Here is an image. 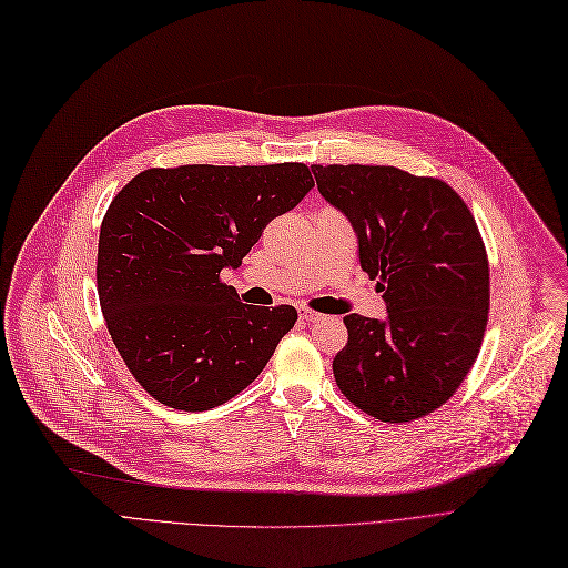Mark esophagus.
<instances>
[{
  "instance_id": "34e87169",
  "label": "esophagus",
  "mask_w": 568,
  "mask_h": 568,
  "mask_svg": "<svg viewBox=\"0 0 568 568\" xmlns=\"http://www.w3.org/2000/svg\"><path fill=\"white\" fill-rule=\"evenodd\" d=\"M321 313L318 311H311V308H300V321H306V323H313L318 321Z\"/></svg>"
}]
</instances>
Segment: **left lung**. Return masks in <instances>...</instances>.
Instances as JSON below:
<instances>
[{
	"mask_svg": "<svg viewBox=\"0 0 568 568\" xmlns=\"http://www.w3.org/2000/svg\"><path fill=\"white\" fill-rule=\"evenodd\" d=\"M348 217L386 321L348 313L332 369L355 407L405 424L443 407L477 361L489 318V260L466 201L395 165H311Z\"/></svg>",
	"mask_w": 568,
	"mask_h": 568,
	"instance_id": "8db88e82",
	"label": "left lung"
}]
</instances>
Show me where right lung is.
Here are the masks:
<instances>
[{
    "mask_svg": "<svg viewBox=\"0 0 568 568\" xmlns=\"http://www.w3.org/2000/svg\"><path fill=\"white\" fill-rule=\"evenodd\" d=\"M313 186L308 165L146 168L110 203L98 241L104 323L135 382L165 407L205 412L257 379L295 306H250L222 283L264 226Z\"/></svg>",
    "mask_w": 568,
    "mask_h": 568,
    "instance_id": "add662e5",
    "label": "right lung"
}]
</instances>
